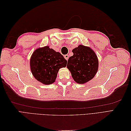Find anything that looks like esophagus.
Segmentation results:
<instances>
[{"mask_svg": "<svg viewBox=\"0 0 131 131\" xmlns=\"http://www.w3.org/2000/svg\"><path fill=\"white\" fill-rule=\"evenodd\" d=\"M64 58H65V59H66L67 61H68V58H69V55H68V54H66V55H64Z\"/></svg>", "mask_w": 131, "mask_h": 131, "instance_id": "1", "label": "esophagus"}]
</instances>
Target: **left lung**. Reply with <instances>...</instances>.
Returning <instances> with one entry per match:
<instances>
[{"label":"left lung","mask_w":131,"mask_h":131,"mask_svg":"<svg viewBox=\"0 0 131 131\" xmlns=\"http://www.w3.org/2000/svg\"><path fill=\"white\" fill-rule=\"evenodd\" d=\"M67 67L74 80L84 84L94 77L98 69V59L94 51L89 46L79 45L73 50Z\"/></svg>","instance_id":"obj_1"}]
</instances>
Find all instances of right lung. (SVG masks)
Instances as JSON below:
<instances>
[{
  "label": "right lung",
  "mask_w": 131,
  "mask_h": 131,
  "mask_svg": "<svg viewBox=\"0 0 131 131\" xmlns=\"http://www.w3.org/2000/svg\"><path fill=\"white\" fill-rule=\"evenodd\" d=\"M67 63L62 54L46 46L34 51L30 59V68L36 80L50 85L56 80L59 69L66 67Z\"/></svg>",
  "instance_id": "right-lung-1"
}]
</instances>
